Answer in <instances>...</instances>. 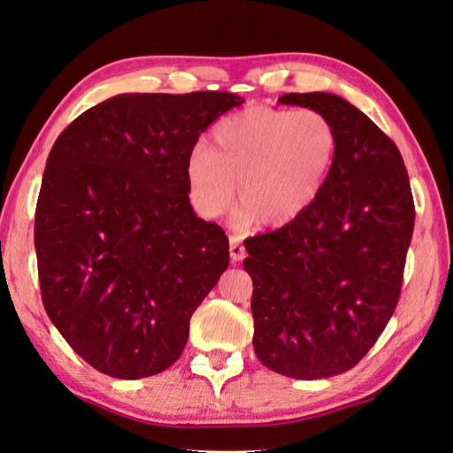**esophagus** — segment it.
<instances>
[{
	"label": "esophagus",
	"mask_w": 453,
	"mask_h": 453,
	"mask_svg": "<svg viewBox=\"0 0 453 453\" xmlns=\"http://www.w3.org/2000/svg\"><path fill=\"white\" fill-rule=\"evenodd\" d=\"M245 257V248L242 243V236L232 234L230 236V258L232 260H242Z\"/></svg>",
	"instance_id": "obj_1"
}]
</instances>
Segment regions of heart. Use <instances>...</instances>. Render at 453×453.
<instances>
[{
  "instance_id": "b5f03b06",
  "label": "heart",
  "mask_w": 453,
  "mask_h": 453,
  "mask_svg": "<svg viewBox=\"0 0 453 453\" xmlns=\"http://www.w3.org/2000/svg\"><path fill=\"white\" fill-rule=\"evenodd\" d=\"M213 149L188 153L185 177L198 215L230 210L236 180L243 208L238 223L260 217L270 226L295 221L323 190L338 155V128L318 109L248 107L215 125Z\"/></svg>"
}]
</instances>
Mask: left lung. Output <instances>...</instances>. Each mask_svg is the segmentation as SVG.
I'll return each instance as SVG.
<instances>
[{
  "mask_svg": "<svg viewBox=\"0 0 453 453\" xmlns=\"http://www.w3.org/2000/svg\"><path fill=\"white\" fill-rule=\"evenodd\" d=\"M323 111L338 128L331 175L310 208L285 226L248 238L253 348L270 370L321 380L357 365L399 303L414 198L401 150L336 94L278 100Z\"/></svg>",
  "mask_w": 453,
  "mask_h": 453,
  "instance_id": "left-lung-1",
  "label": "left lung"
}]
</instances>
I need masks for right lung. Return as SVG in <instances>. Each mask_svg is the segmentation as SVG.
I'll return each mask as SVG.
<instances>
[{
  "mask_svg": "<svg viewBox=\"0 0 453 453\" xmlns=\"http://www.w3.org/2000/svg\"><path fill=\"white\" fill-rule=\"evenodd\" d=\"M243 104L232 92L119 94L54 142L35 210L47 315L100 372L172 366L228 268L225 230L196 217L185 164L200 134Z\"/></svg>",
  "mask_w": 453,
  "mask_h": 453,
  "instance_id": "1",
  "label": "right lung"
}]
</instances>
